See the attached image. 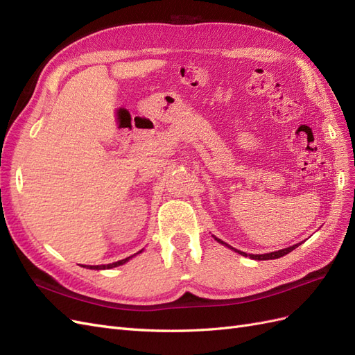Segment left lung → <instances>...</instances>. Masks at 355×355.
I'll list each match as a JSON object with an SVG mask.
<instances>
[{"instance_id":"8db88e82","label":"left lung","mask_w":355,"mask_h":355,"mask_svg":"<svg viewBox=\"0 0 355 355\" xmlns=\"http://www.w3.org/2000/svg\"><path fill=\"white\" fill-rule=\"evenodd\" d=\"M216 239V237H214ZM220 244H223V245H227V247H230V249H232L234 252H237V253H240V254H243V256H250V259H254V261H268V259H278V257H282V256H284V254H287V253H290L292 250H295L296 247L300 244H295V245H290V247H287V249H282V250H277V252H272V253H265V254H247V253H244V252H240V250H237V249H234V247H231V245H228L227 243H223L222 240H219V239H216Z\"/></svg>"}]
</instances>
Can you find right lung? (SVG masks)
I'll use <instances>...</instances> for the list:
<instances>
[{"label":"right lung","instance_id":"obj_1","mask_svg":"<svg viewBox=\"0 0 355 355\" xmlns=\"http://www.w3.org/2000/svg\"><path fill=\"white\" fill-rule=\"evenodd\" d=\"M141 252H142V250H141ZM141 252H137V253H141ZM137 253H135L133 256H136ZM133 256H128V257H125V259H123V261H118V262H114V263H108V265H87V268H90V270H111V268L120 266V265H123V263L128 262V261L132 259ZM84 268H85V265H84Z\"/></svg>","mask_w":355,"mask_h":355}]
</instances>
